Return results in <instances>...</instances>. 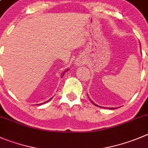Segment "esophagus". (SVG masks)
Segmentation results:
<instances>
[{
    "mask_svg": "<svg viewBox=\"0 0 148 148\" xmlns=\"http://www.w3.org/2000/svg\"><path fill=\"white\" fill-rule=\"evenodd\" d=\"M81 63H82V62L79 60V61H77V63H76V65H79V64H81Z\"/></svg>",
    "mask_w": 148,
    "mask_h": 148,
    "instance_id": "esophagus-1",
    "label": "esophagus"
}]
</instances>
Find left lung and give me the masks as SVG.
I'll return each instance as SVG.
<instances>
[{"label": "left lung", "instance_id": "obj_1", "mask_svg": "<svg viewBox=\"0 0 148 148\" xmlns=\"http://www.w3.org/2000/svg\"><path fill=\"white\" fill-rule=\"evenodd\" d=\"M90 101L92 102V103H93L95 106H96V107H99V106H98L97 104H96V103H93V102L92 101H91L90 99ZM101 107V108H105V107ZM108 109H110V110H113V109H114V108H109V107H108Z\"/></svg>", "mask_w": 148, "mask_h": 148}]
</instances>
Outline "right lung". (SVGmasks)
I'll list each match as a JSON object with an SVG mask.
<instances>
[{"mask_svg": "<svg viewBox=\"0 0 148 148\" xmlns=\"http://www.w3.org/2000/svg\"><path fill=\"white\" fill-rule=\"evenodd\" d=\"M68 70H69V69H67V70H66V71H64V72H63V74H62V75H63V74H65V73H66V71H68ZM51 99H52V98H51V99H49V100H48V101H45V103H46V102L49 101H50V100H51ZM42 103H41V104H42Z\"/></svg>", "mask_w": 148, "mask_h": 148, "instance_id": "right-lung-1", "label": "right lung"}]
</instances>
